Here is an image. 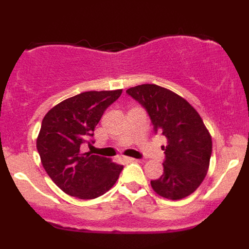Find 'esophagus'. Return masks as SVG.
Instances as JSON below:
<instances>
[{
  "label": "esophagus",
  "mask_w": 249,
  "mask_h": 249,
  "mask_svg": "<svg viewBox=\"0 0 249 249\" xmlns=\"http://www.w3.org/2000/svg\"><path fill=\"white\" fill-rule=\"evenodd\" d=\"M123 160L126 161V162H133V161H137V159L134 158H131V157H124V158H122Z\"/></svg>",
  "instance_id": "obj_1"
}]
</instances>
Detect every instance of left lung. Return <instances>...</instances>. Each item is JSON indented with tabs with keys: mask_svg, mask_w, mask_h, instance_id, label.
<instances>
[{
	"mask_svg": "<svg viewBox=\"0 0 249 249\" xmlns=\"http://www.w3.org/2000/svg\"><path fill=\"white\" fill-rule=\"evenodd\" d=\"M150 116L156 132L166 137L164 173L151 180L157 194L171 200L184 199L200 186L207 174L212 137L201 117L186 99L156 84L126 90Z\"/></svg>",
	"mask_w": 249,
	"mask_h": 249,
	"instance_id": "8db88e82",
	"label": "left lung"
}]
</instances>
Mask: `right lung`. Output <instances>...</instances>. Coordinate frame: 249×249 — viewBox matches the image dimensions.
<instances>
[{
  "label": "right lung",
  "instance_id": "add662e5",
  "mask_svg": "<svg viewBox=\"0 0 249 249\" xmlns=\"http://www.w3.org/2000/svg\"><path fill=\"white\" fill-rule=\"evenodd\" d=\"M122 91L82 92L57 104L43 118L36 147L45 172L64 193L95 199L116 184L123 165L79 148L93 137L104 111Z\"/></svg>",
  "mask_w": 249,
  "mask_h": 249
}]
</instances>
